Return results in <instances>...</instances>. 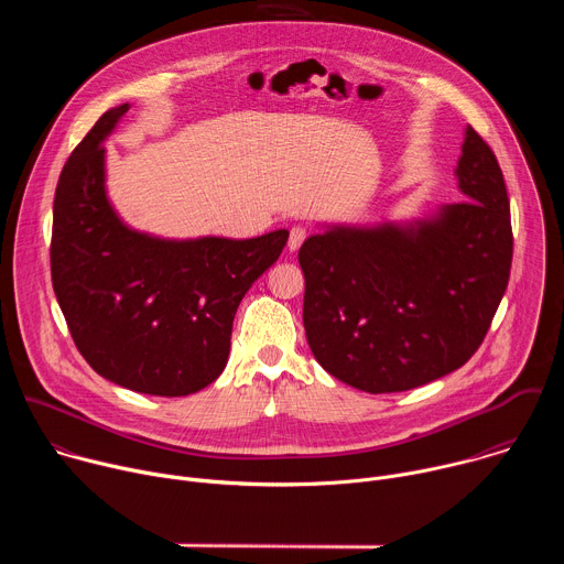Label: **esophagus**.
<instances>
[{
  "instance_id": "esophagus-1",
  "label": "esophagus",
  "mask_w": 564,
  "mask_h": 564,
  "mask_svg": "<svg viewBox=\"0 0 564 564\" xmlns=\"http://www.w3.org/2000/svg\"><path fill=\"white\" fill-rule=\"evenodd\" d=\"M305 238H307V229L305 227H292L290 229V238H288V250L296 252Z\"/></svg>"
}]
</instances>
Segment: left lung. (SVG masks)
<instances>
[{"instance_id": "left-lung-1", "label": "left lung", "mask_w": 564, "mask_h": 564, "mask_svg": "<svg viewBox=\"0 0 564 564\" xmlns=\"http://www.w3.org/2000/svg\"><path fill=\"white\" fill-rule=\"evenodd\" d=\"M466 200L397 225H333L299 250L312 355L339 381L401 392L464 366L505 296L513 231L502 170L468 124L457 160Z\"/></svg>"}]
</instances>
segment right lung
<instances>
[{
    "label": "right lung",
    "mask_w": 564,
    "mask_h": 564,
    "mask_svg": "<svg viewBox=\"0 0 564 564\" xmlns=\"http://www.w3.org/2000/svg\"><path fill=\"white\" fill-rule=\"evenodd\" d=\"M127 111L102 113L59 174L53 290L98 375L135 392L183 397L223 372L236 307L281 257L288 229L170 240L127 227L107 198L102 144Z\"/></svg>",
    "instance_id": "add662e5"
}]
</instances>
